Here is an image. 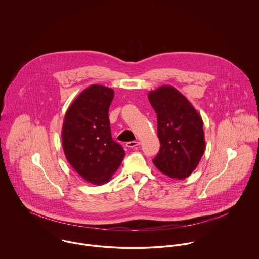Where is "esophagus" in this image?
<instances>
[{"mask_svg":"<svg viewBox=\"0 0 259 259\" xmlns=\"http://www.w3.org/2000/svg\"><path fill=\"white\" fill-rule=\"evenodd\" d=\"M140 145V142H128V143H126V147L127 148H136V147H138Z\"/></svg>","mask_w":259,"mask_h":259,"instance_id":"esophagus-1","label":"esophagus"}]
</instances>
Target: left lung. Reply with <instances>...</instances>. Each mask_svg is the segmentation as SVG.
<instances>
[{"mask_svg": "<svg viewBox=\"0 0 259 259\" xmlns=\"http://www.w3.org/2000/svg\"><path fill=\"white\" fill-rule=\"evenodd\" d=\"M148 101L157 115L160 148L152 159L163 175L184 180L198 165L205 150L203 121L183 94L171 85L148 93Z\"/></svg>", "mask_w": 259, "mask_h": 259, "instance_id": "left-lung-1", "label": "left lung"}]
</instances>
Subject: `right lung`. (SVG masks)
<instances>
[{"mask_svg": "<svg viewBox=\"0 0 259 259\" xmlns=\"http://www.w3.org/2000/svg\"><path fill=\"white\" fill-rule=\"evenodd\" d=\"M113 90L93 84L81 92L66 112L62 141L65 155L87 182H110L125 152L111 138L109 109Z\"/></svg>", "mask_w": 259, "mask_h": 259, "instance_id": "right-lung-1", "label": "right lung"}]
</instances>
